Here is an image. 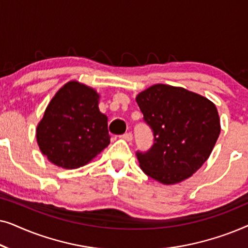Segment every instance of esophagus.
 <instances>
[{
	"label": "esophagus",
	"instance_id": "1",
	"mask_svg": "<svg viewBox=\"0 0 248 248\" xmlns=\"http://www.w3.org/2000/svg\"><path fill=\"white\" fill-rule=\"evenodd\" d=\"M120 138L123 139V140H125V141H132V139H133V135H132V133L128 132V133H125L123 135H121Z\"/></svg>",
	"mask_w": 248,
	"mask_h": 248
}]
</instances>
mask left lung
Instances as JSON below:
<instances>
[{"mask_svg": "<svg viewBox=\"0 0 248 248\" xmlns=\"http://www.w3.org/2000/svg\"><path fill=\"white\" fill-rule=\"evenodd\" d=\"M154 132V145L137 152L145 175L166 185L181 183L208 160L220 134L216 105L181 87L155 84L135 98Z\"/></svg>", "mask_w": 248, "mask_h": 248, "instance_id": "8db88e82", "label": "left lung"}]
</instances>
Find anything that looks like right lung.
<instances>
[{
  "mask_svg": "<svg viewBox=\"0 0 248 248\" xmlns=\"http://www.w3.org/2000/svg\"><path fill=\"white\" fill-rule=\"evenodd\" d=\"M98 104L97 91L78 81L65 83L52 98L36 128L40 151L52 164L82 167L109 144L108 118Z\"/></svg>",
  "mask_w": 248,
  "mask_h": 248,
  "instance_id": "1",
  "label": "right lung"
}]
</instances>
